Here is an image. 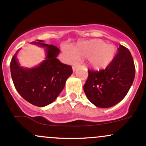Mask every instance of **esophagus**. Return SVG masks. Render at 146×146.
I'll use <instances>...</instances> for the list:
<instances>
[{"label": "esophagus", "instance_id": "esophagus-1", "mask_svg": "<svg viewBox=\"0 0 146 146\" xmlns=\"http://www.w3.org/2000/svg\"><path fill=\"white\" fill-rule=\"evenodd\" d=\"M79 65H80V64H79V63H74V64H72V70H73V71L74 72L75 70H76V69H77V67H79Z\"/></svg>", "mask_w": 146, "mask_h": 146}]
</instances>
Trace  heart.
I'll use <instances>...</instances> for the list:
<instances>
[{"mask_svg":"<svg viewBox=\"0 0 146 146\" xmlns=\"http://www.w3.org/2000/svg\"><path fill=\"white\" fill-rule=\"evenodd\" d=\"M66 52L70 58H86L88 65L95 70L106 69L116 56V48L113 45L106 44L98 39L78 42Z\"/></svg>","mask_w":146,"mask_h":146,"instance_id":"1","label":"heart"}]
</instances>
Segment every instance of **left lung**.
<instances>
[{
  "instance_id": "8db88e82",
  "label": "left lung",
  "mask_w": 146,
  "mask_h": 146,
  "mask_svg": "<svg viewBox=\"0 0 146 146\" xmlns=\"http://www.w3.org/2000/svg\"><path fill=\"white\" fill-rule=\"evenodd\" d=\"M118 53L105 70H88L84 86L87 98L98 108H108L121 101L135 77V66L130 51L120 45Z\"/></svg>"
}]
</instances>
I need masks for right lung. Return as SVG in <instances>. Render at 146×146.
I'll return each instance as SVG.
<instances>
[{
    "label": "right lung",
    "instance_id": "obj_1",
    "mask_svg": "<svg viewBox=\"0 0 146 146\" xmlns=\"http://www.w3.org/2000/svg\"><path fill=\"white\" fill-rule=\"evenodd\" d=\"M31 43L45 48L46 58L36 67L25 68L18 62L17 50L10 62L12 79L16 90L25 100L34 106L44 107L59 96L72 74V69L57 58L60 50L56 46L46 44L41 40Z\"/></svg>",
    "mask_w": 146,
    "mask_h": 146
}]
</instances>
